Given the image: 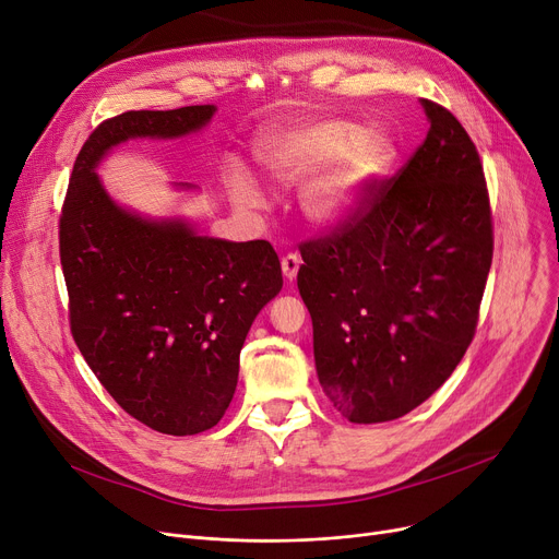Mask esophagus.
Masks as SVG:
<instances>
[{
  "label": "esophagus",
  "instance_id": "34e87169",
  "mask_svg": "<svg viewBox=\"0 0 559 559\" xmlns=\"http://www.w3.org/2000/svg\"><path fill=\"white\" fill-rule=\"evenodd\" d=\"M281 267H283V276L292 283V281L297 278V274H299L301 258H299L297 253H287V255H283V260H281Z\"/></svg>",
  "mask_w": 559,
  "mask_h": 559
}]
</instances>
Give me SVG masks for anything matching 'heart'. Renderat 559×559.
<instances>
[{
    "label": "heart",
    "instance_id": "1",
    "mask_svg": "<svg viewBox=\"0 0 559 559\" xmlns=\"http://www.w3.org/2000/svg\"><path fill=\"white\" fill-rule=\"evenodd\" d=\"M258 158L272 179L285 186H299L314 173L301 192L304 213L310 222L331 228L362 209L392 165L394 144L380 131L319 117L270 135L260 144ZM233 192L245 203H260L249 176H238Z\"/></svg>",
    "mask_w": 559,
    "mask_h": 559
}]
</instances>
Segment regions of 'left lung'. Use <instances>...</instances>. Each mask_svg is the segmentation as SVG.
<instances>
[{"instance_id": "8db88e82", "label": "left lung", "mask_w": 559, "mask_h": 559, "mask_svg": "<svg viewBox=\"0 0 559 559\" xmlns=\"http://www.w3.org/2000/svg\"><path fill=\"white\" fill-rule=\"evenodd\" d=\"M428 135L394 179L301 245L319 383L354 424L392 421L447 383L474 340L493 233L476 144L421 99Z\"/></svg>"}]
</instances>
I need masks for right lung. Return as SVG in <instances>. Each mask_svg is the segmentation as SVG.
<instances>
[{
	"mask_svg": "<svg viewBox=\"0 0 559 559\" xmlns=\"http://www.w3.org/2000/svg\"><path fill=\"white\" fill-rule=\"evenodd\" d=\"M215 110H129L102 122L74 160L58 224L81 356L124 413L179 437L224 417L247 333L283 287L281 262L267 240H217L179 217L127 211L95 169L117 144L183 138Z\"/></svg>",
	"mask_w": 559,
	"mask_h": 559,
	"instance_id": "right-lung-1",
	"label": "right lung"
}]
</instances>
